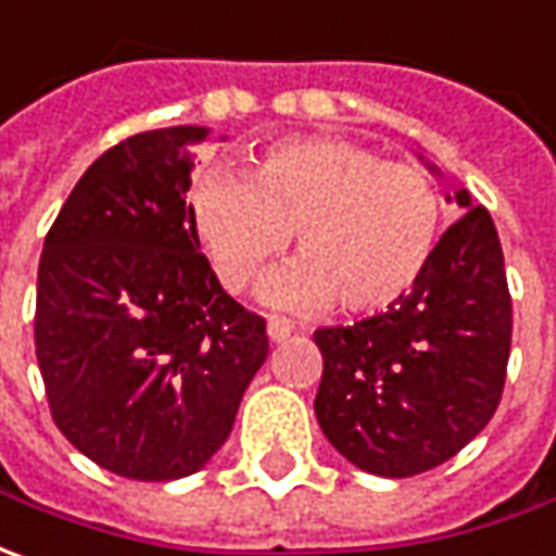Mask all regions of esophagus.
<instances>
[{
	"label": "esophagus",
	"mask_w": 556,
	"mask_h": 556,
	"mask_svg": "<svg viewBox=\"0 0 556 556\" xmlns=\"http://www.w3.org/2000/svg\"><path fill=\"white\" fill-rule=\"evenodd\" d=\"M267 336L270 341H282V338L292 336V323L289 319H282V316H270L267 319Z\"/></svg>",
	"instance_id": "obj_1"
}]
</instances>
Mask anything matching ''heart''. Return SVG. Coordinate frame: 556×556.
<instances>
[{
    "mask_svg": "<svg viewBox=\"0 0 556 556\" xmlns=\"http://www.w3.org/2000/svg\"><path fill=\"white\" fill-rule=\"evenodd\" d=\"M190 220L230 292L252 289L295 233L301 261L270 279L274 304L316 311L338 298L348 314H378L431 270L446 205L421 165L388 163L341 138H286L261 153L245 181L202 175Z\"/></svg>",
    "mask_w": 556,
    "mask_h": 556,
    "instance_id": "heart-1",
    "label": "heart"
}]
</instances>
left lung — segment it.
<instances>
[{
  "label": "left lung",
  "instance_id": "1",
  "mask_svg": "<svg viewBox=\"0 0 556 556\" xmlns=\"http://www.w3.org/2000/svg\"><path fill=\"white\" fill-rule=\"evenodd\" d=\"M443 233L431 270L384 314L323 326L316 421L351 465L412 477L450 462L502 403L510 356V292L483 205Z\"/></svg>",
  "mask_w": 556,
  "mask_h": 556
}]
</instances>
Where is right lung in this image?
<instances>
[{"mask_svg": "<svg viewBox=\"0 0 556 556\" xmlns=\"http://www.w3.org/2000/svg\"><path fill=\"white\" fill-rule=\"evenodd\" d=\"M200 125L131 135L51 224L36 359L58 431L128 480H178L224 446L267 323L220 289L190 220Z\"/></svg>", "mask_w": 556, "mask_h": 556, "instance_id": "right-lung-1", "label": "right lung"}]
</instances>
